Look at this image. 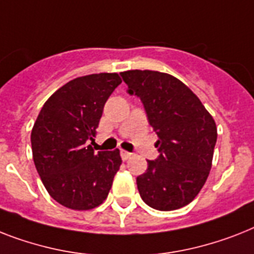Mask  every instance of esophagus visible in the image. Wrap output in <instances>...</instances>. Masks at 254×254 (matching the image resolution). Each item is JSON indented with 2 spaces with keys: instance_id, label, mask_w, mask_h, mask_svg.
<instances>
[{
  "instance_id": "esophagus-1",
  "label": "esophagus",
  "mask_w": 254,
  "mask_h": 254,
  "mask_svg": "<svg viewBox=\"0 0 254 254\" xmlns=\"http://www.w3.org/2000/svg\"><path fill=\"white\" fill-rule=\"evenodd\" d=\"M130 156H131L130 152L125 151V150H121V158H123V160H127Z\"/></svg>"
}]
</instances>
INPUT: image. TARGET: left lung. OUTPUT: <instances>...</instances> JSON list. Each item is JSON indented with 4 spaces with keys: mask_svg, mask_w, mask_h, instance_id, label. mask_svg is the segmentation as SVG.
Listing matches in <instances>:
<instances>
[{
    "mask_svg": "<svg viewBox=\"0 0 254 254\" xmlns=\"http://www.w3.org/2000/svg\"><path fill=\"white\" fill-rule=\"evenodd\" d=\"M121 77L127 92L141 98L158 135L159 158L147 160L146 172L137 177L142 199L160 211L187 206L211 170L218 135L213 116L197 95L171 74L127 70Z\"/></svg>",
    "mask_w": 254,
    "mask_h": 254,
    "instance_id": "obj_1",
    "label": "left lung"
}]
</instances>
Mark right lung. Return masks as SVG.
I'll return each instance as SVG.
<instances>
[{
    "mask_svg": "<svg viewBox=\"0 0 254 254\" xmlns=\"http://www.w3.org/2000/svg\"><path fill=\"white\" fill-rule=\"evenodd\" d=\"M120 83L117 73L75 78L51 95L35 121V167L49 195L67 209L102 205L120 168L119 148L95 152L87 145L96 135L104 104Z\"/></svg>",
    "mask_w": 254,
    "mask_h": 254,
    "instance_id": "1",
    "label": "right lung"
}]
</instances>
